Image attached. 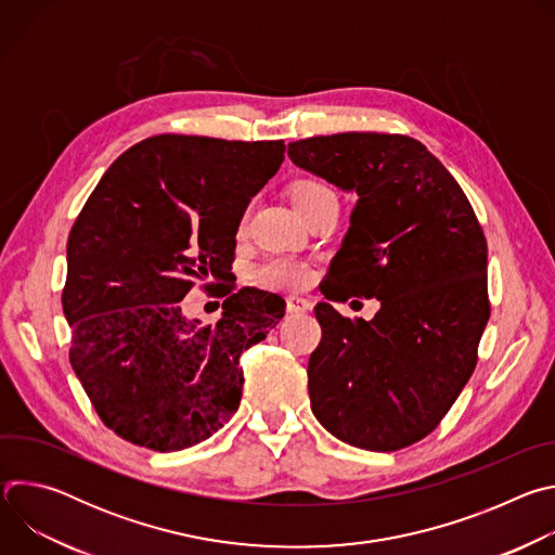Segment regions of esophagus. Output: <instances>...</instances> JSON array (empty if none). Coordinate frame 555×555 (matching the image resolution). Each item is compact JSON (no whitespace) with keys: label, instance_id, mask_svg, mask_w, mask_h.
I'll list each match as a JSON object with an SVG mask.
<instances>
[{"label":"esophagus","instance_id":"34e87169","mask_svg":"<svg viewBox=\"0 0 555 555\" xmlns=\"http://www.w3.org/2000/svg\"><path fill=\"white\" fill-rule=\"evenodd\" d=\"M311 309V302L307 298H300V296H289L287 298V311L289 313H302V311H309Z\"/></svg>","mask_w":555,"mask_h":555}]
</instances>
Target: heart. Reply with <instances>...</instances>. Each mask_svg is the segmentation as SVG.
Here are the masks:
<instances>
[{
  "mask_svg": "<svg viewBox=\"0 0 555 555\" xmlns=\"http://www.w3.org/2000/svg\"><path fill=\"white\" fill-rule=\"evenodd\" d=\"M332 193L330 186H325L319 180H298L292 184V202L296 204H305L309 199H315L321 195ZM311 279V270L305 261L292 259V257H274L263 261L261 266H257L255 270V281L261 287H270V289H298L305 287Z\"/></svg>",
  "mask_w": 555,
  "mask_h": 555,
  "instance_id": "b5f03b06",
  "label": "heart"
}]
</instances>
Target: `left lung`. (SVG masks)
<instances>
[{
  "mask_svg": "<svg viewBox=\"0 0 555 555\" xmlns=\"http://www.w3.org/2000/svg\"><path fill=\"white\" fill-rule=\"evenodd\" d=\"M287 155L358 197L323 294L379 300L371 321L315 305L311 411L349 446L406 448L435 430L477 364L490 319L483 230L456 180L409 135H315Z\"/></svg>",
  "mask_w": 555,
  "mask_h": 555,
  "instance_id": "left-lung-1",
  "label": "left lung"
}]
</instances>
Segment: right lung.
Returning a JSON list of instances; mask_svg holds the SVG:
<instances>
[{
    "instance_id": "right-lung-1",
    "label": "right lung",
    "mask_w": 555,
    "mask_h": 555,
    "mask_svg": "<svg viewBox=\"0 0 555 555\" xmlns=\"http://www.w3.org/2000/svg\"><path fill=\"white\" fill-rule=\"evenodd\" d=\"M283 153V140L153 135L118 157L74 221L69 362L118 437L184 450L240 409L242 353L279 325L285 300L244 287L223 300L215 327H202L182 298L195 281L221 287L232 274L236 228Z\"/></svg>"
}]
</instances>
